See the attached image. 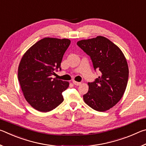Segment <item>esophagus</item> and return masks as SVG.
<instances>
[{
	"label": "esophagus",
	"mask_w": 146,
	"mask_h": 146,
	"mask_svg": "<svg viewBox=\"0 0 146 146\" xmlns=\"http://www.w3.org/2000/svg\"><path fill=\"white\" fill-rule=\"evenodd\" d=\"M73 83L75 85H76V86H80V85L81 84V82H76V81H75V80L73 81Z\"/></svg>",
	"instance_id": "esophagus-1"
}]
</instances>
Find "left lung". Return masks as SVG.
<instances>
[{
    "mask_svg": "<svg viewBox=\"0 0 146 146\" xmlns=\"http://www.w3.org/2000/svg\"><path fill=\"white\" fill-rule=\"evenodd\" d=\"M77 45L90 56L95 70L102 73L93 82H88L84 100L93 110L106 111L119 102L126 89L129 76L126 58L117 45L102 36L79 40Z\"/></svg>",
    "mask_w": 146,
    "mask_h": 146,
    "instance_id": "obj_1",
    "label": "left lung"
}]
</instances>
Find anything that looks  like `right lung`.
<instances>
[{
	"label": "right lung",
	"instance_id": "add662e5",
	"mask_svg": "<svg viewBox=\"0 0 146 146\" xmlns=\"http://www.w3.org/2000/svg\"><path fill=\"white\" fill-rule=\"evenodd\" d=\"M71 43L68 38H44L32 46L20 62L18 79L24 98L38 111L48 112L63 102L62 92L69 82L51 75L60 63Z\"/></svg>",
	"mask_w": 146,
	"mask_h": 146
}]
</instances>
